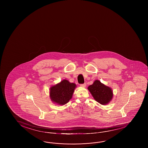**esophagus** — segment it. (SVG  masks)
Instances as JSON below:
<instances>
[{
    "label": "esophagus",
    "instance_id": "34e87169",
    "mask_svg": "<svg viewBox=\"0 0 148 148\" xmlns=\"http://www.w3.org/2000/svg\"><path fill=\"white\" fill-rule=\"evenodd\" d=\"M80 86L82 87H85L86 86V84L85 83L84 84H81Z\"/></svg>",
    "mask_w": 148,
    "mask_h": 148
}]
</instances>
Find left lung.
I'll use <instances>...</instances> for the list:
<instances>
[{"label": "left lung", "mask_w": 148, "mask_h": 148, "mask_svg": "<svg viewBox=\"0 0 148 148\" xmlns=\"http://www.w3.org/2000/svg\"><path fill=\"white\" fill-rule=\"evenodd\" d=\"M87 89L94 100L103 105L109 103L113 97L112 88L104 85L98 80L94 81L93 84L89 86Z\"/></svg>", "instance_id": "left-lung-1"}]
</instances>
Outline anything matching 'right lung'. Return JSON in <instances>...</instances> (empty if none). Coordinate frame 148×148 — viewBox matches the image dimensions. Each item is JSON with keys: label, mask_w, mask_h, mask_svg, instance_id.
I'll use <instances>...</instances> for the list:
<instances>
[{"label": "right lung", "mask_w": 148, "mask_h": 148, "mask_svg": "<svg viewBox=\"0 0 148 148\" xmlns=\"http://www.w3.org/2000/svg\"><path fill=\"white\" fill-rule=\"evenodd\" d=\"M76 85L64 79L60 82L51 86L50 88L49 97L51 101L58 105H64L72 98Z\"/></svg>", "instance_id": "add662e5"}]
</instances>
